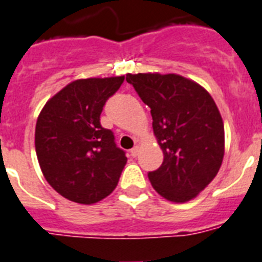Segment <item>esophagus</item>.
<instances>
[{"label":"esophagus","instance_id":"esophagus-1","mask_svg":"<svg viewBox=\"0 0 262 262\" xmlns=\"http://www.w3.org/2000/svg\"><path fill=\"white\" fill-rule=\"evenodd\" d=\"M129 155L133 156V158H136V156L139 155V147H138V146L134 147V148L129 151Z\"/></svg>","mask_w":262,"mask_h":262}]
</instances>
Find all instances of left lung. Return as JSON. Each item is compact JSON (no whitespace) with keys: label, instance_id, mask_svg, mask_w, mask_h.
<instances>
[{"label":"left lung","instance_id":"8db88e82","mask_svg":"<svg viewBox=\"0 0 262 262\" xmlns=\"http://www.w3.org/2000/svg\"><path fill=\"white\" fill-rule=\"evenodd\" d=\"M151 108L162 165L148 172L155 191L169 201L196 198L217 175L224 158V123L200 84L176 74H127Z\"/></svg>","mask_w":262,"mask_h":262}]
</instances>
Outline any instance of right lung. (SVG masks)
Instances as JSON below:
<instances>
[{
  "label": "right lung",
  "instance_id": "add662e5",
  "mask_svg": "<svg viewBox=\"0 0 262 262\" xmlns=\"http://www.w3.org/2000/svg\"><path fill=\"white\" fill-rule=\"evenodd\" d=\"M124 77L89 78L48 100L35 126V152L49 184L63 198L94 204L108 196L127 163L111 129L100 124L107 99Z\"/></svg>",
  "mask_w": 262,
  "mask_h": 262
}]
</instances>
